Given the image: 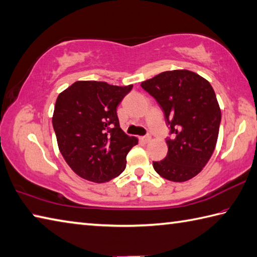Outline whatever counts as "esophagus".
<instances>
[{
  "label": "esophagus",
  "mask_w": 257,
  "mask_h": 257,
  "mask_svg": "<svg viewBox=\"0 0 257 257\" xmlns=\"http://www.w3.org/2000/svg\"><path fill=\"white\" fill-rule=\"evenodd\" d=\"M151 139H152V137H151V136H144V137H141V141H142V142H144V143H148V142H151Z\"/></svg>",
  "instance_id": "esophagus-1"
}]
</instances>
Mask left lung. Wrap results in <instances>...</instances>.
<instances>
[{
	"label": "left lung",
	"mask_w": 257,
	"mask_h": 257,
	"mask_svg": "<svg viewBox=\"0 0 257 257\" xmlns=\"http://www.w3.org/2000/svg\"><path fill=\"white\" fill-rule=\"evenodd\" d=\"M141 85L161 105L172 134L167 155L153 162L154 170L169 181L191 180L216 148L221 111L212 86L188 69L163 72Z\"/></svg>",
	"instance_id": "8db88e82"
}]
</instances>
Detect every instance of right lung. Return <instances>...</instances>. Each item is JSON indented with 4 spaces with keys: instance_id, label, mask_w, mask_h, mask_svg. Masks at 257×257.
<instances>
[{
    "instance_id": "add662e5",
    "label": "right lung",
    "mask_w": 257,
    "mask_h": 257,
    "mask_svg": "<svg viewBox=\"0 0 257 257\" xmlns=\"http://www.w3.org/2000/svg\"><path fill=\"white\" fill-rule=\"evenodd\" d=\"M132 88L77 81L57 96L53 125L59 152L82 179L105 183L124 171L125 156L138 139L120 128L116 106Z\"/></svg>"
}]
</instances>
